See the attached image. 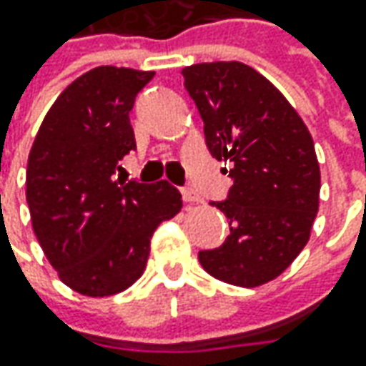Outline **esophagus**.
<instances>
[{"mask_svg":"<svg viewBox=\"0 0 366 366\" xmlns=\"http://www.w3.org/2000/svg\"><path fill=\"white\" fill-rule=\"evenodd\" d=\"M181 195H183L185 204H202V197L193 189H189V187H185V189L181 191Z\"/></svg>","mask_w":366,"mask_h":366,"instance_id":"esophagus-1","label":"esophagus"}]
</instances>
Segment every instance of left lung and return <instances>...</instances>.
I'll use <instances>...</instances> for the list:
<instances>
[{
  "mask_svg": "<svg viewBox=\"0 0 366 366\" xmlns=\"http://www.w3.org/2000/svg\"><path fill=\"white\" fill-rule=\"evenodd\" d=\"M212 157L230 164L224 244L199 252L207 273L238 287L277 279L307 244L320 207L314 138L285 95L238 61L181 71ZM226 169V167H224ZM228 173V171H226Z\"/></svg>",
  "mask_w": 366,
  "mask_h": 366,
  "instance_id": "left-lung-1",
  "label": "left lung"
}]
</instances>
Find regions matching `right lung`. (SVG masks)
Wrapping results in <instances>:
<instances>
[{
  "mask_svg": "<svg viewBox=\"0 0 366 366\" xmlns=\"http://www.w3.org/2000/svg\"><path fill=\"white\" fill-rule=\"evenodd\" d=\"M152 71L97 66L75 79L40 124L26 169L36 238L66 287L109 297L140 279L150 238L183 207L169 181H116L136 148L130 112Z\"/></svg>",
  "mask_w": 366,
  "mask_h": 366,
  "instance_id": "obj_1",
  "label": "right lung"
}]
</instances>
